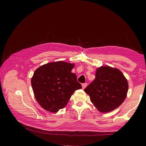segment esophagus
<instances>
[{
	"instance_id": "34e87169",
	"label": "esophagus",
	"mask_w": 146,
	"mask_h": 146,
	"mask_svg": "<svg viewBox=\"0 0 146 146\" xmlns=\"http://www.w3.org/2000/svg\"><path fill=\"white\" fill-rule=\"evenodd\" d=\"M82 89H84L87 86V83H83L82 85Z\"/></svg>"
}]
</instances>
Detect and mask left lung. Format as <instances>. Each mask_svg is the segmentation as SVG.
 <instances>
[{"instance_id":"left-lung-1","label":"left lung","mask_w":146,"mask_h":146,"mask_svg":"<svg viewBox=\"0 0 146 146\" xmlns=\"http://www.w3.org/2000/svg\"><path fill=\"white\" fill-rule=\"evenodd\" d=\"M95 76V79L84 91L99 111L106 113L115 110L127 97V79L119 69L108 66L98 68Z\"/></svg>"}]
</instances>
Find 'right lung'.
<instances>
[{
  "label": "right lung",
  "instance_id": "obj_1",
  "mask_svg": "<svg viewBox=\"0 0 146 146\" xmlns=\"http://www.w3.org/2000/svg\"><path fill=\"white\" fill-rule=\"evenodd\" d=\"M74 65L59 61L36 69L31 85L36 100L43 109L57 112L66 106L75 90L82 89L77 76L72 73Z\"/></svg>",
  "mask_w": 146,
  "mask_h": 146
}]
</instances>
